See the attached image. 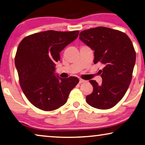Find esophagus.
<instances>
[{
  "mask_svg": "<svg viewBox=\"0 0 145 145\" xmlns=\"http://www.w3.org/2000/svg\"><path fill=\"white\" fill-rule=\"evenodd\" d=\"M86 81L85 80L82 79H79V83H85Z\"/></svg>",
  "mask_w": 145,
  "mask_h": 145,
  "instance_id": "esophagus-1",
  "label": "esophagus"
}]
</instances>
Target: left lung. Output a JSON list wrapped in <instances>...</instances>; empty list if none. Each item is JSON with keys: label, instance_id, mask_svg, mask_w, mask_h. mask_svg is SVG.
<instances>
[{"label": "left lung", "instance_id": "obj_1", "mask_svg": "<svg viewBox=\"0 0 145 145\" xmlns=\"http://www.w3.org/2000/svg\"><path fill=\"white\" fill-rule=\"evenodd\" d=\"M79 36L94 51V63L103 66L101 85L89 81L93 92L86 96V103L99 109L112 108L124 97L132 79L136 59L132 42L124 32L104 27L85 30Z\"/></svg>", "mask_w": 145, "mask_h": 145}]
</instances>
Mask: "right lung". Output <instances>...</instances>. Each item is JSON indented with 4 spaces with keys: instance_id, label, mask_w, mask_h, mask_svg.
Segmentation results:
<instances>
[{
    "instance_id": "add662e5",
    "label": "right lung",
    "mask_w": 145,
    "mask_h": 145,
    "mask_svg": "<svg viewBox=\"0 0 145 145\" xmlns=\"http://www.w3.org/2000/svg\"><path fill=\"white\" fill-rule=\"evenodd\" d=\"M79 31H47L26 36L19 44L15 64L23 93L38 109L53 111L66 103L79 79L55 75L60 52L77 38Z\"/></svg>"
}]
</instances>
